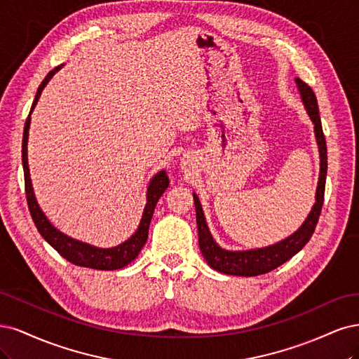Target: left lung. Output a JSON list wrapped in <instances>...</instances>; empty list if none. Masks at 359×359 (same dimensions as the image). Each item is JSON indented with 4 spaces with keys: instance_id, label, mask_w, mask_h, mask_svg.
<instances>
[{
    "instance_id": "obj_1",
    "label": "left lung",
    "mask_w": 359,
    "mask_h": 359,
    "mask_svg": "<svg viewBox=\"0 0 359 359\" xmlns=\"http://www.w3.org/2000/svg\"><path fill=\"white\" fill-rule=\"evenodd\" d=\"M298 86L299 95H302L304 107L309 113V116L315 125V137L319 147L320 156V171H319V182L316 188V203L311 207V212L306 217L303 225L299 226L294 234L286 237L285 240L276 243V245L261 248V249H250V250H226L222 249L213 240L209 226H207L205 217L203 213V207L198 200V196L194 192V203L196 212V225H198V243L200 250L204 259L210 267L219 273L233 274V276H259L265 274L274 269L279 267L287 259H291L295 253L302 250L310 237L313 236L316 224L319 221V215L323 204V194H325V179H327V142L325 135L322 131V123L318 109V100L315 92L311 88L304 83L302 79H295Z\"/></svg>"
}]
</instances>
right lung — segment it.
I'll return each mask as SVG.
<instances>
[{"mask_svg":"<svg viewBox=\"0 0 359 359\" xmlns=\"http://www.w3.org/2000/svg\"><path fill=\"white\" fill-rule=\"evenodd\" d=\"M61 67H56L55 70H52L48 76L44 77L41 85L37 89L36 98H34L31 111L28 114V119L25 122V128H24V140H22V165H24V176H25V194H27V201L29 207V213L32 216V221L36 224L39 233L41 237L49 243V245L60 253L62 258L67 261H70L74 265H79V267H88V269H95V270H119L123 269L125 265H128L131 261L137 258L138 253L143 249L147 240L149 234V225L150 221H152V216L155 212V205L158 200L161 198V195L165 192L168 188V176L167 172L163 170L156 172V175L150 180L149 187H147V203L144 207V212L142 216L140 225H138L135 233L123 243H121L119 246L109 248V249H101L95 248L92 245H88V243H82L76 238H72L61 233L60 229H56L50 222L49 219L46 217V215L41 212L40 205L36 200V195H34L32 189V183L29 177V167H28V131H29V123H31V113L36 107V104L41 95V92L44 86L49 83V80L53 77V74L61 70Z\"/></svg>","mask_w":359,"mask_h":359,"instance_id":"add662e5","label":"right lung"}]
</instances>
